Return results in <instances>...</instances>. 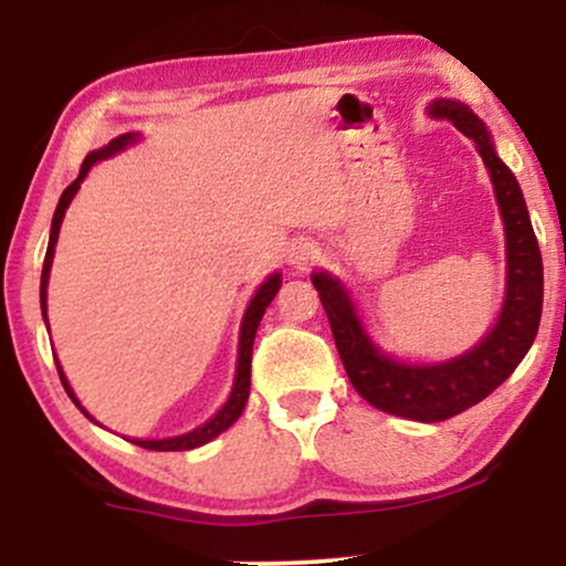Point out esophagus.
I'll return each mask as SVG.
<instances>
[{"mask_svg":"<svg viewBox=\"0 0 566 566\" xmlns=\"http://www.w3.org/2000/svg\"><path fill=\"white\" fill-rule=\"evenodd\" d=\"M316 255H319V247H316L314 242H308V239H305V242H295L290 247V263L295 265V269H305V265L314 261Z\"/></svg>","mask_w":566,"mask_h":566,"instance_id":"esophagus-1","label":"esophagus"}]
</instances>
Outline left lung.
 I'll return each mask as SVG.
<instances>
[{
  "label": "left lung",
  "mask_w": 566,
  "mask_h": 566,
  "mask_svg": "<svg viewBox=\"0 0 566 566\" xmlns=\"http://www.w3.org/2000/svg\"><path fill=\"white\" fill-rule=\"evenodd\" d=\"M437 119H450L465 138L473 140L479 157L490 170L495 199L505 226V301L495 327L479 346L458 359L439 365H405L391 359L369 340L356 305L343 284L329 274L311 276L327 314L337 354L346 367L350 386L365 401L399 418L439 423L454 418L486 399L524 359L543 314V258L532 231L522 188L503 159L495 154L484 122L458 101H433L428 106Z\"/></svg>",
  "instance_id": "left-lung-1"
}]
</instances>
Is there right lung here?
<instances>
[{"label": "right lung", "mask_w": 566, "mask_h": 566, "mask_svg": "<svg viewBox=\"0 0 566 566\" xmlns=\"http://www.w3.org/2000/svg\"><path fill=\"white\" fill-rule=\"evenodd\" d=\"M138 140V133H125L119 135V138H114L108 146L97 148V151L87 154L82 161V170L76 175V180L71 184L66 191L61 193V201H57L55 207V216H53V229H50V244H48V255H44V265H42V287H39V303H42V316L48 319V279H50V265H53V255H55V244H57V233H61V223H63V216H66L71 199H74V193L80 191V184L84 180V175L90 172V167L95 165V161L101 159H108L114 157V154H119L122 148H127L129 143ZM282 287V274H271L265 282L258 287L255 297H252L250 305H247L244 311V319H242V329H239V359H237V378H233V388H231V396L229 401H226L223 407H220V412L216 418L207 420L205 426L193 428V431L184 433V437H172V439H151V441H143V439H133V444L138 447H146V450H154V452H186V450H197V447L207 444V441H212L218 437V433H223L226 428L233 426L239 420V415H242V409L247 405V396H250V367H252V343H255V333H258V324H261L265 308H269V303L274 301V295ZM57 365V361H55ZM57 375H61V382L63 388H66V394L71 396V401H74L76 407L82 409L84 415H87V409L80 405V399H76L74 391H71L66 375H63L61 365H57ZM90 418V415H87ZM93 420V418H90Z\"/></svg>", "instance_id": "add662e5"}]
</instances>
